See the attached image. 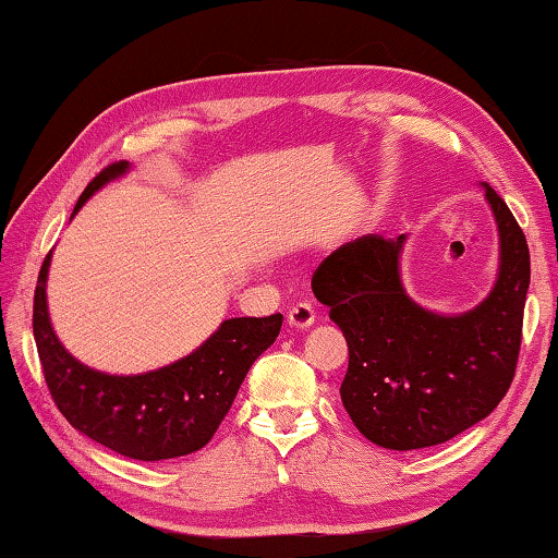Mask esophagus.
Masks as SVG:
<instances>
[{
	"mask_svg": "<svg viewBox=\"0 0 558 558\" xmlns=\"http://www.w3.org/2000/svg\"><path fill=\"white\" fill-rule=\"evenodd\" d=\"M287 323L293 329H308L315 325V311L311 303H295L287 315Z\"/></svg>",
	"mask_w": 558,
	"mask_h": 558,
	"instance_id": "1",
	"label": "esophagus"
}]
</instances>
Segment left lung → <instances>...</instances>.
<instances>
[{"label": "left lung", "instance_id": "obj_1", "mask_svg": "<svg viewBox=\"0 0 558 558\" xmlns=\"http://www.w3.org/2000/svg\"><path fill=\"white\" fill-rule=\"evenodd\" d=\"M482 187L498 231V271L474 308L436 313L404 291L407 235H361L315 271V299L349 344L342 404L375 446H440L492 414L513 383L530 250L508 204Z\"/></svg>", "mask_w": 558, "mask_h": 558}]
</instances>
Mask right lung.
<instances>
[{"label":"right lung","instance_id":"add662e5","mask_svg":"<svg viewBox=\"0 0 558 558\" xmlns=\"http://www.w3.org/2000/svg\"><path fill=\"white\" fill-rule=\"evenodd\" d=\"M130 168L128 161L112 163L90 180L74 214ZM50 259L52 253L40 267L33 337L45 383L66 422L100 446L144 462L183 458L207 446L229 414L250 366L275 344L283 317L279 313L231 317L207 342L170 366L140 375H110L74 359L57 339L48 313Z\"/></svg>","mask_w":558,"mask_h":558}]
</instances>
